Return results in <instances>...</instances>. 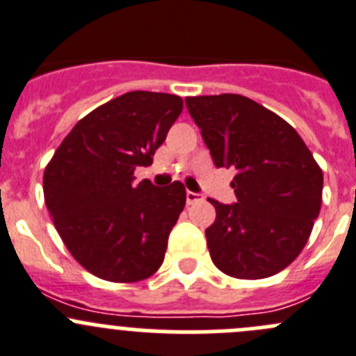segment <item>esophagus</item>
<instances>
[{"label":"esophagus","instance_id":"obj_1","mask_svg":"<svg viewBox=\"0 0 356 356\" xmlns=\"http://www.w3.org/2000/svg\"><path fill=\"white\" fill-rule=\"evenodd\" d=\"M202 195L201 194H195V192H191V191H187V204H194V202H199V201H202Z\"/></svg>","mask_w":356,"mask_h":356}]
</instances>
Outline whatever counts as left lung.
I'll use <instances>...</instances> for the list:
<instances>
[{
	"mask_svg": "<svg viewBox=\"0 0 356 356\" xmlns=\"http://www.w3.org/2000/svg\"><path fill=\"white\" fill-rule=\"evenodd\" d=\"M185 104L216 168L236 169L238 202L209 199L216 209L206 229L213 264L239 280L280 273L302 252L320 215V165L289 122L250 97L195 96Z\"/></svg>",
	"mask_w": 356,
	"mask_h": 356,
	"instance_id": "1",
	"label": "left lung"
}]
</instances>
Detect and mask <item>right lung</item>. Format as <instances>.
<instances>
[{"label": "right lung", "mask_w": 356, "mask_h": 356, "mask_svg": "<svg viewBox=\"0 0 356 356\" xmlns=\"http://www.w3.org/2000/svg\"><path fill=\"white\" fill-rule=\"evenodd\" d=\"M184 110L175 94L133 90L76 122L43 172L45 204L74 260L113 283L157 273L187 192L134 184Z\"/></svg>", "instance_id": "right-lung-1"}]
</instances>
